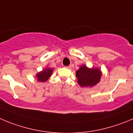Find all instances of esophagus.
<instances>
[{
  "mask_svg": "<svg viewBox=\"0 0 133 133\" xmlns=\"http://www.w3.org/2000/svg\"><path fill=\"white\" fill-rule=\"evenodd\" d=\"M66 68L68 69H71V66H66Z\"/></svg>",
  "mask_w": 133,
  "mask_h": 133,
  "instance_id": "1",
  "label": "esophagus"
}]
</instances>
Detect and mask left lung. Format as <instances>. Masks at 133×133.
<instances>
[{
    "mask_svg": "<svg viewBox=\"0 0 133 133\" xmlns=\"http://www.w3.org/2000/svg\"><path fill=\"white\" fill-rule=\"evenodd\" d=\"M102 72L99 68H89L83 64L76 72L78 83L82 88H93L101 81Z\"/></svg>",
    "mask_w": 133,
    "mask_h": 133,
    "instance_id": "1",
    "label": "left lung"
}]
</instances>
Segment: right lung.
Segmentation results:
<instances>
[{
	"mask_svg": "<svg viewBox=\"0 0 133 133\" xmlns=\"http://www.w3.org/2000/svg\"><path fill=\"white\" fill-rule=\"evenodd\" d=\"M54 69L52 68L47 67L43 69L42 71L39 72L36 74V77L37 78V81L39 82H45L50 78V77L52 75Z\"/></svg>",
	"mask_w": 133,
	"mask_h": 133,
	"instance_id": "1",
	"label": "right lung"
}]
</instances>
